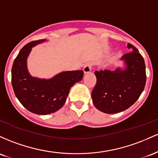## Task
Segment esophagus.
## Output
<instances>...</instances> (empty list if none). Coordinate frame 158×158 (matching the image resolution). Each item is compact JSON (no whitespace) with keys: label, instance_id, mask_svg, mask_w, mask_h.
<instances>
[{"label":"esophagus","instance_id":"34e87169","mask_svg":"<svg viewBox=\"0 0 158 158\" xmlns=\"http://www.w3.org/2000/svg\"><path fill=\"white\" fill-rule=\"evenodd\" d=\"M92 66H93V63H88L84 65V72L85 74L89 73V72H91L92 70Z\"/></svg>","mask_w":158,"mask_h":158}]
</instances>
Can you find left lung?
<instances>
[{"instance_id":"8db88e82","label":"left lung","mask_w":158,"mask_h":158,"mask_svg":"<svg viewBox=\"0 0 158 158\" xmlns=\"http://www.w3.org/2000/svg\"><path fill=\"white\" fill-rule=\"evenodd\" d=\"M127 48L131 51L121 58L125 62V69L95 72L97 81L92 98L95 107L103 113L125 110L136 102L144 89L146 81L144 59L131 44H127Z\"/></svg>"}]
</instances>
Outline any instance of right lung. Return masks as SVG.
Here are the masks:
<instances>
[{"label":"right lung","instance_id":"add662e5","mask_svg":"<svg viewBox=\"0 0 158 158\" xmlns=\"http://www.w3.org/2000/svg\"><path fill=\"white\" fill-rule=\"evenodd\" d=\"M45 42L33 41L19 51L12 67V85L15 96L31 113L47 115L54 113L64 105L71 87L81 81L82 70L60 72L51 79L32 77L27 68V59L32 48Z\"/></svg>","mask_w":158,"mask_h":158}]
</instances>
